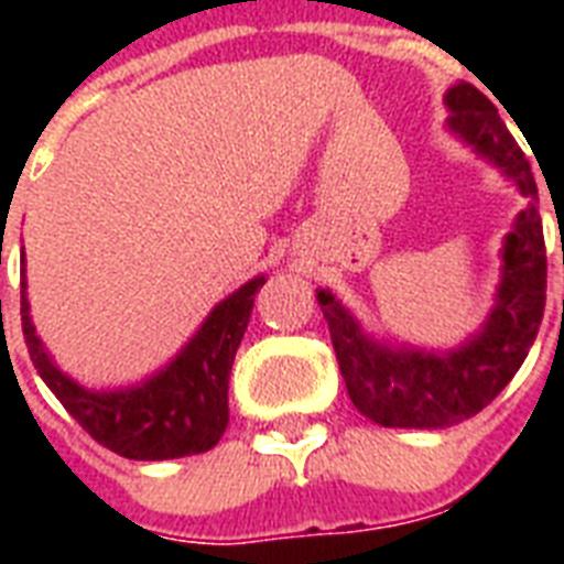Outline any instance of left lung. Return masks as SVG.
<instances>
[{"mask_svg":"<svg viewBox=\"0 0 564 564\" xmlns=\"http://www.w3.org/2000/svg\"><path fill=\"white\" fill-rule=\"evenodd\" d=\"M445 105L447 131L495 163L530 198V207L518 213L516 228L503 239V272L489 318L451 351L377 343L334 292L316 290L354 406L383 427L442 430L477 415L521 369L544 316L547 254L530 161L474 84L447 87Z\"/></svg>","mask_w":564,"mask_h":564,"instance_id":"1","label":"left lung"}]
</instances>
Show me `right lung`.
Listing matches in <instances>:
<instances>
[{
    "instance_id": "obj_1",
    "label": "right lung",
    "mask_w": 564,
    "mask_h": 564,
    "mask_svg": "<svg viewBox=\"0 0 564 564\" xmlns=\"http://www.w3.org/2000/svg\"><path fill=\"white\" fill-rule=\"evenodd\" d=\"M265 278L242 283L213 307L181 354L137 386L93 392L57 369L34 334L22 281V334L31 362L66 412L99 445L126 459H178L210 451L228 427V377L246 334L257 290Z\"/></svg>"
}]
</instances>
